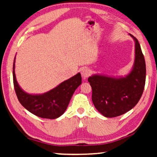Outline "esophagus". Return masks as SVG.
<instances>
[{"mask_svg": "<svg viewBox=\"0 0 157 157\" xmlns=\"http://www.w3.org/2000/svg\"><path fill=\"white\" fill-rule=\"evenodd\" d=\"M90 73H91V71L88 68H83L81 70V75L83 79H86L90 75Z\"/></svg>", "mask_w": 157, "mask_h": 157, "instance_id": "esophagus-1", "label": "esophagus"}]
</instances>
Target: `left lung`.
<instances>
[{
	"mask_svg": "<svg viewBox=\"0 0 157 157\" xmlns=\"http://www.w3.org/2000/svg\"><path fill=\"white\" fill-rule=\"evenodd\" d=\"M134 41V62L131 71L124 76L113 77L94 74L88 78L92 88V101L96 109L107 118L125 113L139 102L144 90L145 62L139 42Z\"/></svg>",
	"mask_w": 157,
	"mask_h": 157,
	"instance_id": "8db88e82",
	"label": "left lung"
}]
</instances>
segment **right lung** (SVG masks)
<instances>
[{
  "instance_id": "obj_1",
  "label": "right lung",
  "mask_w": 157,
  "mask_h": 157,
  "mask_svg": "<svg viewBox=\"0 0 157 157\" xmlns=\"http://www.w3.org/2000/svg\"><path fill=\"white\" fill-rule=\"evenodd\" d=\"M15 59L13 63V82L18 100L23 107L38 117L55 119L63 114L76 89L82 84L80 73L41 94H28L19 86L15 75Z\"/></svg>"
}]
</instances>
